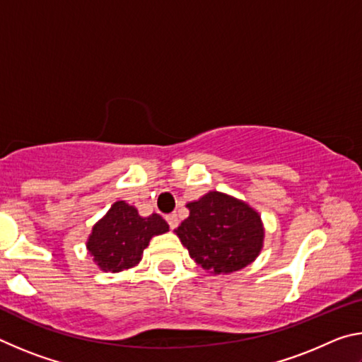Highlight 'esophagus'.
Listing matches in <instances>:
<instances>
[{
	"instance_id": "esophagus-1",
	"label": "esophagus",
	"mask_w": 362,
	"mask_h": 362,
	"mask_svg": "<svg viewBox=\"0 0 362 362\" xmlns=\"http://www.w3.org/2000/svg\"><path fill=\"white\" fill-rule=\"evenodd\" d=\"M166 220L170 228H175L177 225H179V217H177V214H169V216H166Z\"/></svg>"
}]
</instances>
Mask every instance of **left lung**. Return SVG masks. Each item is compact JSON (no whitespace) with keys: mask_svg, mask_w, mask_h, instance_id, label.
I'll return each instance as SVG.
<instances>
[{"mask_svg":"<svg viewBox=\"0 0 362 362\" xmlns=\"http://www.w3.org/2000/svg\"><path fill=\"white\" fill-rule=\"evenodd\" d=\"M189 216L174 230L198 265L212 274L240 272L260 255L265 228L246 201L209 192L187 204Z\"/></svg>","mask_w":362,"mask_h":362,"instance_id":"1","label":"left lung"}]
</instances>
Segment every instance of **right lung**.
I'll list each match as a JSON object with an SVG mask.
<instances>
[{
  "label": "right lung",
  "instance_id": "1",
  "mask_svg": "<svg viewBox=\"0 0 362 362\" xmlns=\"http://www.w3.org/2000/svg\"><path fill=\"white\" fill-rule=\"evenodd\" d=\"M166 231L169 225L159 214L142 217L137 207L116 201L93 226L86 249L102 272L119 273L139 265L151 238Z\"/></svg>",
  "mask_w": 362,
  "mask_h": 362
}]
</instances>
